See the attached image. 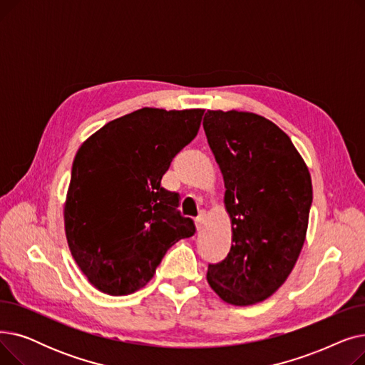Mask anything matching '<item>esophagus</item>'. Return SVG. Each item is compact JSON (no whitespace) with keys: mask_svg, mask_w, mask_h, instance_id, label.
<instances>
[{"mask_svg":"<svg viewBox=\"0 0 365 365\" xmlns=\"http://www.w3.org/2000/svg\"><path fill=\"white\" fill-rule=\"evenodd\" d=\"M204 219H205V212H204V210H201V212H200V215H198V217L195 219V226H197V229H198V231H200V229L202 227Z\"/></svg>","mask_w":365,"mask_h":365,"instance_id":"obj_1","label":"esophagus"}]
</instances>
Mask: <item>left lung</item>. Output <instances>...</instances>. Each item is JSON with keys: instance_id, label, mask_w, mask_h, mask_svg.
Returning <instances> with one entry per match:
<instances>
[{"instance_id": "obj_1", "label": "left lung", "mask_w": 365, "mask_h": 365, "mask_svg": "<svg viewBox=\"0 0 365 365\" xmlns=\"http://www.w3.org/2000/svg\"><path fill=\"white\" fill-rule=\"evenodd\" d=\"M202 127L225 180L232 247L207 281L226 303L272 296L302 252L312 204L309 170L290 138L252 112L207 110Z\"/></svg>"}]
</instances>
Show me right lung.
Returning a JSON list of instances; mask_svg holds the SVG:
<instances>
[{"label":"right lung","mask_w":365,"mask_h":365,"mask_svg":"<svg viewBox=\"0 0 365 365\" xmlns=\"http://www.w3.org/2000/svg\"><path fill=\"white\" fill-rule=\"evenodd\" d=\"M204 109L143 108L78 149L65 204L69 250L96 289L124 296L146 285L168 248L195 234L161 179L200 128Z\"/></svg>","instance_id":"right-lung-1"}]
</instances>
